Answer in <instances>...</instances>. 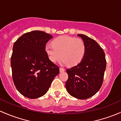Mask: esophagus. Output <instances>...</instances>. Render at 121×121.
<instances>
[{
    "label": "esophagus",
    "mask_w": 121,
    "mask_h": 121,
    "mask_svg": "<svg viewBox=\"0 0 121 121\" xmlns=\"http://www.w3.org/2000/svg\"><path fill=\"white\" fill-rule=\"evenodd\" d=\"M64 71H65V69H64V68H60V72H64Z\"/></svg>",
    "instance_id": "obj_1"
}]
</instances>
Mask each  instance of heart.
Returning <instances> with one entry per match:
<instances>
[{
	"label": "heart",
	"instance_id": "obj_1",
	"mask_svg": "<svg viewBox=\"0 0 121 121\" xmlns=\"http://www.w3.org/2000/svg\"><path fill=\"white\" fill-rule=\"evenodd\" d=\"M52 44H47L45 51L53 63L58 61L62 57L63 64L73 67L80 64L85 57L86 45L80 38L61 36L54 39Z\"/></svg>",
	"mask_w": 121,
	"mask_h": 121
}]
</instances>
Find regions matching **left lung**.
Returning <instances> with one entry per match:
<instances>
[{
  "label": "left lung",
  "mask_w": 121,
  "mask_h": 121,
  "mask_svg": "<svg viewBox=\"0 0 121 121\" xmlns=\"http://www.w3.org/2000/svg\"><path fill=\"white\" fill-rule=\"evenodd\" d=\"M78 36L85 42L86 53L80 64L67 69L65 87L71 96L84 100L94 96L101 87L106 60L103 50L95 40L83 34Z\"/></svg>",
  "instance_id": "obj_1"
}]
</instances>
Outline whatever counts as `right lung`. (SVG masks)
I'll use <instances>...</instances> for the list:
<instances>
[{
	"label": "right lung",
	"mask_w": 121,
	"mask_h": 121,
	"mask_svg": "<svg viewBox=\"0 0 121 121\" xmlns=\"http://www.w3.org/2000/svg\"><path fill=\"white\" fill-rule=\"evenodd\" d=\"M49 34L33 30L24 34L15 42L11 57L14 83L25 97L37 99L43 96L59 73V67L49 60L46 44Z\"/></svg>",
	"instance_id": "right-lung-1"
}]
</instances>
